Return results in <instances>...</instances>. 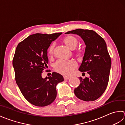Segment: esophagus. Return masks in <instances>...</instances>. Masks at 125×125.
<instances>
[{
  "label": "esophagus",
  "instance_id": "34e87169",
  "mask_svg": "<svg viewBox=\"0 0 125 125\" xmlns=\"http://www.w3.org/2000/svg\"><path fill=\"white\" fill-rule=\"evenodd\" d=\"M63 78H64V79L67 80V79H68L70 78V76H64Z\"/></svg>",
  "mask_w": 125,
  "mask_h": 125
}]
</instances>
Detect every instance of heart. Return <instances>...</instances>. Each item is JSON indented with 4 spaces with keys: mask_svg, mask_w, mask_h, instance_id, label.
<instances>
[{
    "mask_svg": "<svg viewBox=\"0 0 125 125\" xmlns=\"http://www.w3.org/2000/svg\"><path fill=\"white\" fill-rule=\"evenodd\" d=\"M63 42L71 50H74L77 46L78 40L73 35H68L63 39ZM54 50V45L52 44L48 49V54L52 55ZM77 67V63L73 60H58L54 65V70L57 72L64 75H70L73 70Z\"/></svg>",
    "mask_w": 125,
    "mask_h": 125,
    "instance_id": "b5f03b06",
    "label": "heart"
}]
</instances>
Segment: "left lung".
Listing matches in <instances>:
<instances>
[{
	"label": "left lung",
	"instance_id": "left-lung-1",
	"mask_svg": "<svg viewBox=\"0 0 125 125\" xmlns=\"http://www.w3.org/2000/svg\"><path fill=\"white\" fill-rule=\"evenodd\" d=\"M65 33L79 35L86 45L79 70L83 73L86 72L90 77L83 79L79 77L80 85L74 91L75 95L83 101H94L102 95L108 83L111 59L106 42L93 30L79 29Z\"/></svg>",
	"mask_w": 125,
	"mask_h": 125
}]
</instances>
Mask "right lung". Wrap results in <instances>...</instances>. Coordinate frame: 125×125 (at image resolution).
I'll list each match as a JSON object with an SVG mask.
<instances>
[{
    "mask_svg": "<svg viewBox=\"0 0 125 125\" xmlns=\"http://www.w3.org/2000/svg\"><path fill=\"white\" fill-rule=\"evenodd\" d=\"M62 33H36L19 42L13 59L16 81L22 94L32 105L44 107L52 103L57 96L56 86L63 81L60 74L53 72L42 78L47 67V49Z\"/></svg>",
    "mask_w": 125,
    "mask_h": 125,
    "instance_id": "add662e5",
    "label": "right lung"
}]
</instances>
